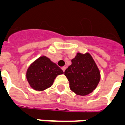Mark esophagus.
Returning <instances> with one entry per match:
<instances>
[{
	"label": "esophagus",
	"mask_w": 125,
	"mask_h": 125,
	"mask_svg": "<svg viewBox=\"0 0 125 125\" xmlns=\"http://www.w3.org/2000/svg\"><path fill=\"white\" fill-rule=\"evenodd\" d=\"M62 70H63V72H64L65 70H66V66H62Z\"/></svg>",
	"instance_id": "34e87169"
}]
</instances>
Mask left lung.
<instances>
[{
    "instance_id": "8db88e82",
    "label": "left lung",
    "mask_w": 125,
    "mask_h": 125,
    "mask_svg": "<svg viewBox=\"0 0 125 125\" xmlns=\"http://www.w3.org/2000/svg\"><path fill=\"white\" fill-rule=\"evenodd\" d=\"M72 64L64 71L71 90L77 95H86L96 88L101 78L100 72L88 52H78Z\"/></svg>"
}]
</instances>
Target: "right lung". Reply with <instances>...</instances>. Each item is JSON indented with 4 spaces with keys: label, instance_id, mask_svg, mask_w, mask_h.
<instances>
[{
    "label": "right lung",
    "instance_id": "add662e5",
    "mask_svg": "<svg viewBox=\"0 0 125 125\" xmlns=\"http://www.w3.org/2000/svg\"><path fill=\"white\" fill-rule=\"evenodd\" d=\"M63 74L59 66L48 57H39L27 70L26 78L31 88L37 91L45 90L52 86L58 75Z\"/></svg>",
    "mask_w": 125,
    "mask_h": 125
}]
</instances>
